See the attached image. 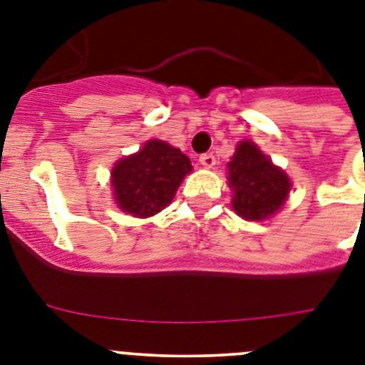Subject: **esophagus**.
I'll use <instances>...</instances> for the list:
<instances>
[{"label":"esophagus","instance_id":"34e87169","mask_svg":"<svg viewBox=\"0 0 365 365\" xmlns=\"http://www.w3.org/2000/svg\"><path fill=\"white\" fill-rule=\"evenodd\" d=\"M199 163L202 164L205 168H214L215 166V157L214 153H205L199 157Z\"/></svg>","mask_w":365,"mask_h":365}]
</instances>
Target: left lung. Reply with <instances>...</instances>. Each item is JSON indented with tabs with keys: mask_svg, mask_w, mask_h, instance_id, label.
Listing matches in <instances>:
<instances>
[{
	"mask_svg": "<svg viewBox=\"0 0 365 365\" xmlns=\"http://www.w3.org/2000/svg\"><path fill=\"white\" fill-rule=\"evenodd\" d=\"M228 186L234 197L232 208L247 221H263L274 215L287 201L291 179L282 168L274 166L250 140L237 144L228 163Z\"/></svg>",
	"mask_w": 365,
	"mask_h": 365,
	"instance_id": "left-lung-1",
	"label": "left lung"
}]
</instances>
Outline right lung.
I'll list each match as a JSON object with an SVG mask.
<instances>
[{"mask_svg":"<svg viewBox=\"0 0 365 365\" xmlns=\"http://www.w3.org/2000/svg\"><path fill=\"white\" fill-rule=\"evenodd\" d=\"M192 163L179 148L151 138L143 150L113 166V195L118 208L135 217H150L173 201Z\"/></svg>","mask_w":365,"mask_h":365,"instance_id":"1","label":"right lung"}]
</instances>
